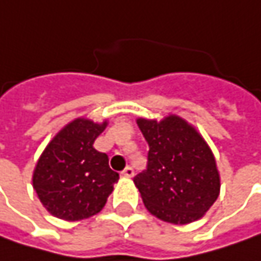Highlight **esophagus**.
I'll list each match as a JSON object with an SVG mask.
<instances>
[{
    "label": "esophagus",
    "mask_w": 261,
    "mask_h": 261,
    "mask_svg": "<svg viewBox=\"0 0 261 261\" xmlns=\"http://www.w3.org/2000/svg\"><path fill=\"white\" fill-rule=\"evenodd\" d=\"M134 174H135V171H134V168L130 166H127L125 170L122 171V175H123V177H134Z\"/></svg>",
    "instance_id": "1"
}]
</instances>
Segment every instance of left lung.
I'll use <instances>...</instances> for the list:
<instances>
[{
	"instance_id": "obj_1",
	"label": "left lung",
	"mask_w": 261,
	"mask_h": 261,
	"mask_svg": "<svg viewBox=\"0 0 261 261\" xmlns=\"http://www.w3.org/2000/svg\"><path fill=\"white\" fill-rule=\"evenodd\" d=\"M149 145L146 170L135 175L145 207L170 224L202 218L219 195V174L211 148L193 126L178 116L138 119Z\"/></svg>"
}]
</instances>
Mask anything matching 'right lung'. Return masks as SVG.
I'll use <instances>...</instances> for the list:
<instances>
[{
    "instance_id": "add662e5",
    "label": "right lung",
    "mask_w": 261,
    "mask_h": 261,
    "mask_svg": "<svg viewBox=\"0 0 261 261\" xmlns=\"http://www.w3.org/2000/svg\"><path fill=\"white\" fill-rule=\"evenodd\" d=\"M107 126L75 119L46 146L33 173L40 202L56 218L80 221L103 209L119 174L93 144Z\"/></svg>"
}]
</instances>
